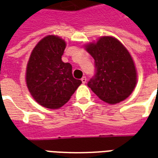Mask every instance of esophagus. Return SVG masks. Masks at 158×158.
Returning a JSON list of instances; mask_svg holds the SVG:
<instances>
[{"label":"esophagus","instance_id":"esophagus-1","mask_svg":"<svg viewBox=\"0 0 158 158\" xmlns=\"http://www.w3.org/2000/svg\"><path fill=\"white\" fill-rule=\"evenodd\" d=\"M81 81H82V82L84 84V83H86V82H87V78L85 77V76H83L82 79H81Z\"/></svg>","mask_w":158,"mask_h":158}]
</instances>
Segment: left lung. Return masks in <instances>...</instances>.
<instances>
[{
  "instance_id": "1",
  "label": "left lung",
  "mask_w": 158,
  "mask_h": 158,
  "mask_svg": "<svg viewBox=\"0 0 158 158\" xmlns=\"http://www.w3.org/2000/svg\"><path fill=\"white\" fill-rule=\"evenodd\" d=\"M86 50L95 60V75L87 83L95 94L111 105L129 97L136 84V70L125 46L112 37H103Z\"/></svg>"
}]
</instances>
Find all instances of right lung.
Here are the masks:
<instances>
[{"label": "right lung", "mask_w": 158, "mask_h": 158, "mask_svg": "<svg viewBox=\"0 0 158 158\" xmlns=\"http://www.w3.org/2000/svg\"><path fill=\"white\" fill-rule=\"evenodd\" d=\"M65 47L64 40L47 36L35 46L28 62V89L40 106L49 109L64 106L82 83L74 78L71 64L61 60Z\"/></svg>", "instance_id": "add662e5"}]
</instances>
